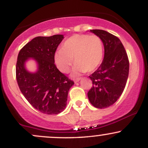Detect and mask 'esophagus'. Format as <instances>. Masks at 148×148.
<instances>
[{"label": "esophagus", "mask_w": 148, "mask_h": 148, "mask_svg": "<svg viewBox=\"0 0 148 148\" xmlns=\"http://www.w3.org/2000/svg\"><path fill=\"white\" fill-rule=\"evenodd\" d=\"M80 80H81V78H76V79H74V82L76 83V82H78V81H79Z\"/></svg>", "instance_id": "obj_1"}]
</instances>
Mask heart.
Listing matches in <instances>:
<instances>
[{
	"instance_id": "1",
	"label": "heart",
	"mask_w": 148,
	"mask_h": 148,
	"mask_svg": "<svg viewBox=\"0 0 148 148\" xmlns=\"http://www.w3.org/2000/svg\"><path fill=\"white\" fill-rule=\"evenodd\" d=\"M103 56L101 39L96 35H74L62 44V48L55 53V62L58 68L67 73L74 61L76 64L73 75L87 71L92 72L101 64Z\"/></svg>"
}]
</instances>
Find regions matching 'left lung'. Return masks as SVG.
<instances>
[{
	"instance_id": "left-lung-1",
	"label": "left lung",
	"mask_w": 148,
	"mask_h": 148,
	"mask_svg": "<svg viewBox=\"0 0 148 148\" xmlns=\"http://www.w3.org/2000/svg\"><path fill=\"white\" fill-rule=\"evenodd\" d=\"M99 36L104 47L101 65L89 76L92 87L88 97L92 106L104 108L119 99L126 86L130 62L125 47L118 37L103 30H91Z\"/></svg>"
}]
</instances>
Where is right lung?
I'll list each match as a JSON object with an SVG mask.
<instances>
[{
    "instance_id": "right-lung-1",
    "label": "right lung",
    "mask_w": 148,
    "mask_h": 148,
    "mask_svg": "<svg viewBox=\"0 0 148 148\" xmlns=\"http://www.w3.org/2000/svg\"><path fill=\"white\" fill-rule=\"evenodd\" d=\"M62 35L37 37L20 50L16 65V78L21 93L35 109L47 115H56L66 108L68 92L74 81L61 73L54 62L56 51ZM32 57L38 69L30 73L25 62Z\"/></svg>"
}]
</instances>
